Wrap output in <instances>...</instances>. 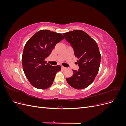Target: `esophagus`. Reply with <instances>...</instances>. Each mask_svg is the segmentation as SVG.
<instances>
[{
	"label": "esophagus",
	"mask_w": 126,
	"mask_h": 126,
	"mask_svg": "<svg viewBox=\"0 0 126 126\" xmlns=\"http://www.w3.org/2000/svg\"><path fill=\"white\" fill-rule=\"evenodd\" d=\"M62 69H66V68L63 67V66H62Z\"/></svg>",
	"instance_id": "1"
}]
</instances>
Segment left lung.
I'll use <instances>...</instances> for the list:
<instances>
[{
	"mask_svg": "<svg viewBox=\"0 0 126 126\" xmlns=\"http://www.w3.org/2000/svg\"><path fill=\"white\" fill-rule=\"evenodd\" d=\"M63 35L74 49L79 67L78 70H72L73 75L66 80L75 89L86 88L94 81L99 69L101 55L98 45L82 30H75Z\"/></svg>",
	"mask_w": 126,
	"mask_h": 126,
	"instance_id": "obj_1",
	"label": "left lung"
}]
</instances>
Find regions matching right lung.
<instances>
[{"label": "right lung", "mask_w": 126, "mask_h": 126, "mask_svg": "<svg viewBox=\"0 0 126 126\" xmlns=\"http://www.w3.org/2000/svg\"><path fill=\"white\" fill-rule=\"evenodd\" d=\"M64 39L60 33L41 30L27 41L22 56V64L26 77L34 87L46 89L50 87L61 66H51L45 59L56 45Z\"/></svg>", "instance_id": "1"}]
</instances>
